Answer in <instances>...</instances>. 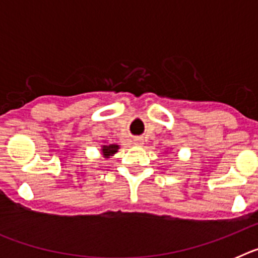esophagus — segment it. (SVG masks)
<instances>
[{"mask_svg": "<svg viewBox=\"0 0 258 258\" xmlns=\"http://www.w3.org/2000/svg\"><path fill=\"white\" fill-rule=\"evenodd\" d=\"M143 140L142 138H136V140H134V145H137V146H142L143 145Z\"/></svg>", "mask_w": 258, "mask_h": 258, "instance_id": "34e87169", "label": "esophagus"}]
</instances>
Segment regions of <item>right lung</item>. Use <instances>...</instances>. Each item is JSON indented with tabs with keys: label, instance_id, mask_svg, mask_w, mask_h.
<instances>
[{
	"label": "right lung",
	"instance_id": "right-lung-1",
	"mask_svg": "<svg viewBox=\"0 0 258 258\" xmlns=\"http://www.w3.org/2000/svg\"><path fill=\"white\" fill-rule=\"evenodd\" d=\"M118 149H120L118 145H109V143L104 142V145L101 146V154L103 155L104 159H109L118 151Z\"/></svg>",
	"mask_w": 258,
	"mask_h": 258
}]
</instances>
